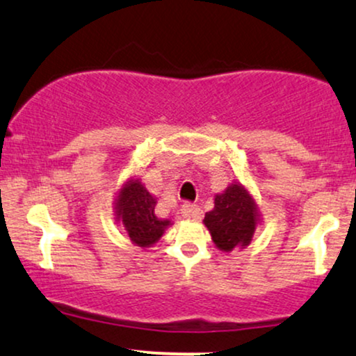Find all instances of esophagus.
Here are the masks:
<instances>
[{
    "instance_id": "1",
    "label": "esophagus",
    "mask_w": 356,
    "mask_h": 356,
    "mask_svg": "<svg viewBox=\"0 0 356 356\" xmlns=\"http://www.w3.org/2000/svg\"><path fill=\"white\" fill-rule=\"evenodd\" d=\"M181 212L186 219H200V216H202V211H200L195 204H191V202L184 204Z\"/></svg>"
}]
</instances>
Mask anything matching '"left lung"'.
Listing matches in <instances>:
<instances>
[{
	"label": "left lung",
	"mask_w": 356,
	"mask_h": 356,
	"mask_svg": "<svg viewBox=\"0 0 356 356\" xmlns=\"http://www.w3.org/2000/svg\"><path fill=\"white\" fill-rule=\"evenodd\" d=\"M204 224L220 250L230 252L235 247H245L254 237L257 225L254 199L241 184H232L224 194L216 195L213 209L205 213Z\"/></svg>",
	"instance_id": "obj_1"
}]
</instances>
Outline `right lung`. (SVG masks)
Wrapping results in <instances>:
<instances>
[{"label":"right lung","mask_w":356,"mask_h":356,"mask_svg":"<svg viewBox=\"0 0 356 356\" xmlns=\"http://www.w3.org/2000/svg\"><path fill=\"white\" fill-rule=\"evenodd\" d=\"M154 209L156 199L149 194L139 179L129 181L119 192L115 213L136 245H152L162 237L167 225H170L169 220L159 219Z\"/></svg>","instance_id":"1"}]
</instances>
